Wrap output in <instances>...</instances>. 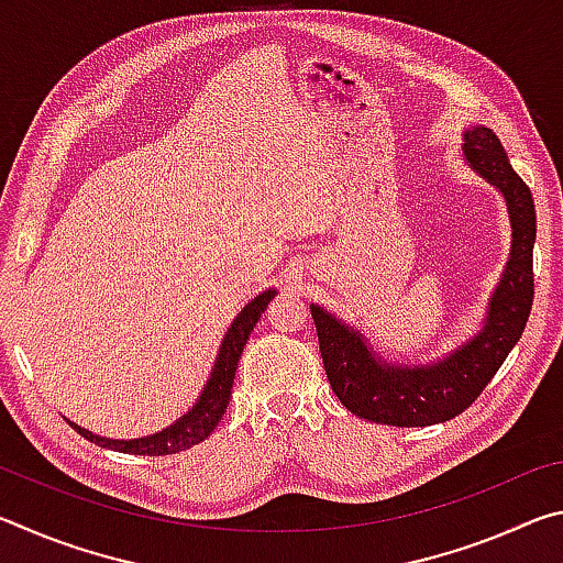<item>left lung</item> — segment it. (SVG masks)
Returning <instances> with one entry per match:
<instances>
[{
  "label": "left lung",
  "instance_id": "1",
  "mask_svg": "<svg viewBox=\"0 0 563 563\" xmlns=\"http://www.w3.org/2000/svg\"><path fill=\"white\" fill-rule=\"evenodd\" d=\"M464 158L487 184L501 190L511 223V251L482 330L432 365H395L375 355L365 335L320 305H310L322 365L332 393L352 415L393 427L440 424L462 415L527 328L533 302V241L537 211L529 186L511 168L497 133L487 126L464 131Z\"/></svg>",
  "mask_w": 563,
  "mask_h": 563
}]
</instances>
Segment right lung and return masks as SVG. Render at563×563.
<instances>
[{"mask_svg":"<svg viewBox=\"0 0 563 563\" xmlns=\"http://www.w3.org/2000/svg\"><path fill=\"white\" fill-rule=\"evenodd\" d=\"M273 295L275 290H265L261 295H255V298L247 302L241 312H238V318L231 322V328L225 332L221 347H218L211 377H208V383L203 385L201 397L196 399V405L190 407L184 417H178L174 424L166 427V430L141 437V440H109V437H99L89 430H84V427L69 422V419H66V422H69L74 430L84 437V440H89L99 446H107V450L126 452V454L166 456V454L190 450L194 444L203 442L206 437H211L216 424L221 422V417L225 415L228 402H231L238 360H241L247 335L253 332L255 322L261 320V312L268 308Z\"/></svg>","mask_w":563,"mask_h":563,"instance_id":"obj_1","label":"right lung"}]
</instances>
